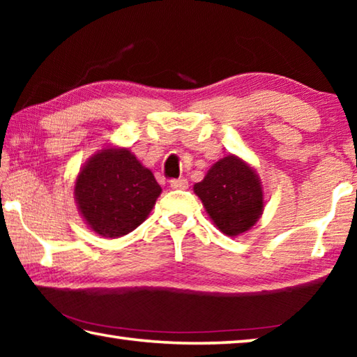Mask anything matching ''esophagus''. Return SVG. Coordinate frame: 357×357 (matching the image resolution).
I'll return each mask as SVG.
<instances>
[{
    "label": "esophagus",
    "mask_w": 357,
    "mask_h": 357,
    "mask_svg": "<svg viewBox=\"0 0 357 357\" xmlns=\"http://www.w3.org/2000/svg\"><path fill=\"white\" fill-rule=\"evenodd\" d=\"M172 189H187L189 187V181L185 178H178V179H173L170 183Z\"/></svg>",
    "instance_id": "obj_1"
}]
</instances>
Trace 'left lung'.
<instances>
[{
	"instance_id": "1",
	"label": "left lung",
	"mask_w": 357,
	"mask_h": 357,
	"mask_svg": "<svg viewBox=\"0 0 357 357\" xmlns=\"http://www.w3.org/2000/svg\"><path fill=\"white\" fill-rule=\"evenodd\" d=\"M209 219L227 236H239L255 225L264 209L261 179L245 160L228 154L193 185Z\"/></svg>"
}]
</instances>
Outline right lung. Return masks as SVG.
Returning <instances> with one entry per match:
<instances>
[{"label":"right lung","instance_id":"obj_1","mask_svg":"<svg viewBox=\"0 0 357 357\" xmlns=\"http://www.w3.org/2000/svg\"><path fill=\"white\" fill-rule=\"evenodd\" d=\"M160 193L153 172L129 148L118 146H105L89 157L74 187L82 219L104 238L134 231L146 220Z\"/></svg>","mask_w":357,"mask_h":357}]
</instances>
